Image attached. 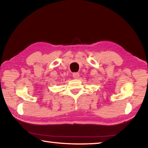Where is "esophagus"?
Masks as SVG:
<instances>
[{"mask_svg": "<svg viewBox=\"0 0 148 148\" xmlns=\"http://www.w3.org/2000/svg\"><path fill=\"white\" fill-rule=\"evenodd\" d=\"M72 76H73L74 78L77 79V78H78V77H79V74L78 72H74V73H73V74H72Z\"/></svg>", "mask_w": 148, "mask_h": 148, "instance_id": "obj_1", "label": "esophagus"}]
</instances>
